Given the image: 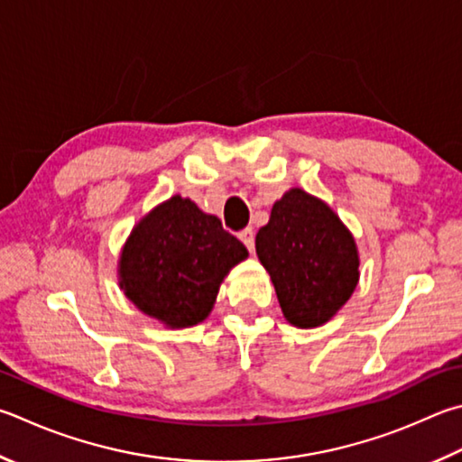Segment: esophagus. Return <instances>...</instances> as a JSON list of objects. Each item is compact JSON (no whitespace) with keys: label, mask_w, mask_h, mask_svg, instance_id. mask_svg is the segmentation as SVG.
Masks as SVG:
<instances>
[{"label":"esophagus","mask_w":462,"mask_h":462,"mask_svg":"<svg viewBox=\"0 0 462 462\" xmlns=\"http://www.w3.org/2000/svg\"><path fill=\"white\" fill-rule=\"evenodd\" d=\"M240 240L245 242V246L250 250V253H254V230L253 228H246L240 232Z\"/></svg>","instance_id":"1"}]
</instances>
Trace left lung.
<instances>
[{"label":"left lung","mask_w":462,"mask_h":462,"mask_svg":"<svg viewBox=\"0 0 462 462\" xmlns=\"http://www.w3.org/2000/svg\"><path fill=\"white\" fill-rule=\"evenodd\" d=\"M256 254L284 319L299 329L325 325L357 287L354 234L323 199L300 188L274 202L271 220L256 234Z\"/></svg>","instance_id":"obj_1"}]
</instances>
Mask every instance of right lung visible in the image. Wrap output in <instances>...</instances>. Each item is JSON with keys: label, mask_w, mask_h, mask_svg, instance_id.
<instances>
[{"label": "right lung", "mask_w": 462, "mask_h": 462, "mask_svg": "<svg viewBox=\"0 0 462 462\" xmlns=\"http://www.w3.org/2000/svg\"><path fill=\"white\" fill-rule=\"evenodd\" d=\"M245 258L246 246L216 216L189 198L171 196L133 226L116 274L141 313L186 329L212 313L222 281Z\"/></svg>", "instance_id": "1"}]
</instances>
